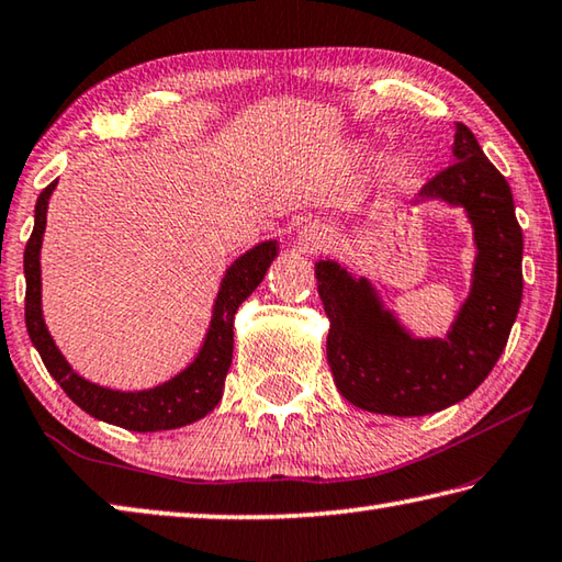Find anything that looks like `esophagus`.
I'll use <instances>...</instances> for the list:
<instances>
[{
	"instance_id": "1",
	"label": "esophagus",
	"mask_w": 562,
	"mask_h": 562,
	"mask_svg": "<svg viewBox=\"0 0 562 562\" xmlns=\"http://www.w3.org/2000/svg\"><path fill=\"white\" fill-rule=\"evenodd\" d=\"M326 243V231L310 226L307 231H302V246L304 250H322Z\"/></svg>"
}]
</instances>
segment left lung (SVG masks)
<instances>
[{"label": "left lung", "mask_w": 562, "mask_h": 562, "mask_svg": "<svg viewBox=\"0 0 562 562\" xmlns=\"http://www.w3.org/2000/svg\"><path fill=\"white\" fill-rule=\"evenodd\" d=\"M454 157L420 189L423 199L464 206L474 223L472 294L447 339H411L381 310L369 282L336 262H316V290L331 322L326 361L341 395L363 411L411 417L459 403L492 373L521 307L524 233L508 181L462 122Z\"/></svg>", "instance_id": "left-lung-1"}]
</instances>
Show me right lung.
Here are the masks:
<instances>
[{"label":"right lung","mask_w":562,"mask_h":562,"mask_svg":"<svg viewBox=\"0 0 562 562\" xmlns=\"http://www.w3.org/2000/svg\"><path fill=\"white\" fill-rule=\"evenodd\" d=\"M56 181L38 193L34 231L29 236L24 250V274H26V331L32 336V344L44 361L46 371L54 375L56 383L64 387V393L78 407H83L88 415L105 420L110 425H120L125 430L135 432H157L175 430V427L201 420L218 405L223 395V383L233 361V316H236L243 300H248L252 290L262 282L270 262L278 255L274 243H260L248 250L243 258L231 265V270L223 278L216 312L203 349L187 371H181L177 379L161 383L151 391L139 393H120L110 387H100L88 383L66 363L64 356L56 349L54 339L46 331V324L41 319V270H38V250L41 236L46 228V206L50 191L56 189Z\"/></svg>","instance_id":"1"}]
</instances>
